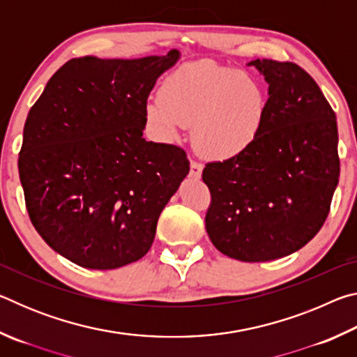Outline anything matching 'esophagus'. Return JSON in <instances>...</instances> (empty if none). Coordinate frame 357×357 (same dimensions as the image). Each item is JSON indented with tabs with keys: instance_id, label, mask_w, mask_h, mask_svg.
<instances>
[{
	"instance_id": "34e87169",
	"label": "esophagus",
	"mask_w": 357,
	"mask_h": 357,
	"mask_svg": "<svg viewBox=\"0 0 357 357\" xmlns=\"http://www.w3.org/2000/svg\"><path fill=\"white\" fill-rule=\"evenodd\" d=\"M202 172H203V165L200 164V162L192 160L190 162V176L198 179V178L202 176Z\"/></svg>"
}]
</instances>
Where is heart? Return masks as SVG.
Here are the masks:
<instances>
[{
  "label": "heart",
  "mask_w": 357,
  "mask_h": 357,
  "mask_svg": "<svg viewBox=\"0 0 357 357\" xmlns=\"http://www.w3.org/2000/svg\"><path fill=\"white\" fill-rule=\"evenodd\" d=\"M266 94L255 78L214 61L185 64L167 78L162 98L146 105V118L173 140L193 126L197 149L211 159H231L249 149L263 129Z\"/></svg>",
  "instance_id": "heart-1"
}]
</instances>
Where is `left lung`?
<instances>
[{
    "mask_svg": "<svg viewBox=\"0 0 357 357\" xmlns=\"http://www.w3.org/2000/svg\"><path fill=\"white\" fill-rule=\"evenodd\" d=\"M268 82L259 137L243 154L209 162L206 231L223 255L271 261L304 247L323 227L338 184L335 113L294 63L255 59Z\"/></svg>",
    "mask_w": 357,
    "mask_h": 357,
    "instance_id": "left-lung-1",
    "label": "left lung"
}]
</instances>
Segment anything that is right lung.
<instances>
[{
	"mask_svg": "<svg viewBox=\"0 0 357 357\" xmlns=\"http://www.w3.org/2000/svg\"><path fill=\"white\" fill-rule=\"evenodd\" d=\"M178 58H74L28 113L19 173L29 219L82 268L116 269L146 255L189 174L183 148L143 138L151 89Z\"/></svg>",
	"mask_w": 357,
	"mask_h": 357,
	"instance_id": "obj_1",
	"label": "right lung"
}]
</instances>
